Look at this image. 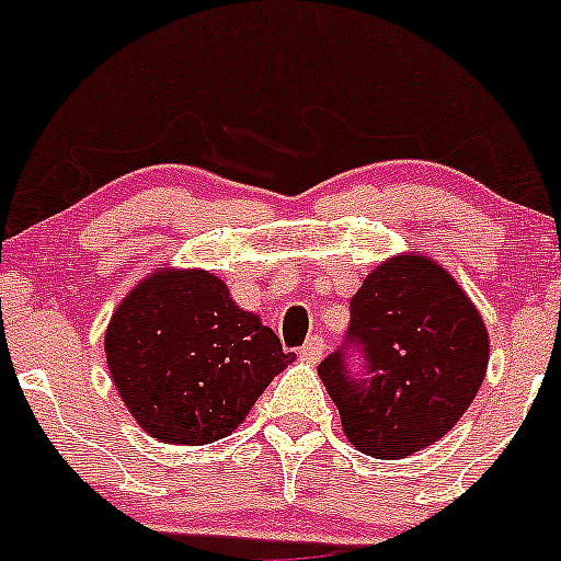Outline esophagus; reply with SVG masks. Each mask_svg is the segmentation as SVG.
Returning <instances> with one entry per match:
<instances>
[{
  "mask_svg": "<svg viewBox=\"0 0 561 561\" xmlns=\"http://www.w3.org/2000/svg\"><path fill=\"white\" fill-rule=\"evenodd\" d=\"M324 341L319 335H311L309 341L304 343V346H300V356H304L306 362H319L324 356Z\"/></svg>",
  "mask_w": 561,
  "mask_h": 561,
  "instance_id": "esophagus-1",
  "label": "esophagus"
}]
</instances>
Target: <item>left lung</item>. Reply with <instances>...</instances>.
<instances>
[{"label":"left lung","instance_id":"obj_1","mask_svg":"<svg viewBox=\"0 0 561 561\" xmlns=\"http://www.w3.org/2000/svg\"><path fill=\"white\" fill-rule=\"evenodd\" d=\"M348 347L360 351L359 371L345 362ZM488 359V330L458 282L426 255H397L351 298L346 341L319 375L351 445L397 460L460 421Z\"/></svg>","mask_w":561,"mask_h":561}]
</instances>
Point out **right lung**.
I'll list each match as a JSON object with an SVG mask.
<instances>
[{
  "mask_svg": "<svg viewBox=\"0 0 561 561\" xmlns=\"http://www.w3.org/2000/svg\"><path fill=\"white\" fill-rule=\"evenodd\" d=\"M295 359L274 330L199 268L146 276L116 306L106 362L138 426L168 445H210L248 417Z\"/></svg>",
  "mask_w": 561,
  "mask_h": 561,
  "instance_id": "add662e5",
  "label": "right lung"
}]
</instances>
